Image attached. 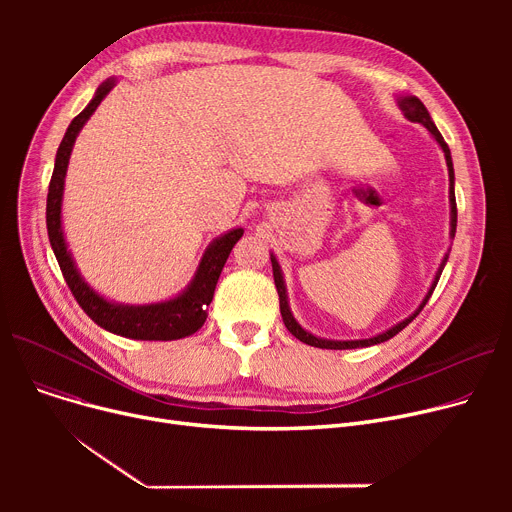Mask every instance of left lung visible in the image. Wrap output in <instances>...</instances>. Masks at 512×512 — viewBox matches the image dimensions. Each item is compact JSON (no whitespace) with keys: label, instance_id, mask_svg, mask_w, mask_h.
<instances>
[{"label":"left lung","instance_id":"obj_1","mask_svg":"<svg viewBox=\"0 0 512 512\" xmlns=\"http://www.w3.org/2000/svg\"><path fill=\"white\" fill-rule=\"evenodd\" d=\"M398 105H400L402 114H405L411 122H419V124H423L429 132H432V134H434V139H436V141L440 143V147L444 149V155H446V166H448V178H450V236L454 238V232H456V199H454V170H452L450 149H448L446 141L442 139L440 130H438V128H436V124L432 122V118H429V112L425 110V105H423L417 97H402V99L398 101ZM446 261H448V255L444 257V261H442V265H440V270H438V274H436V280H434L432 288H429V292L425 294V299H423V303L419 305V309H417L411 317H407L405 321H400V324H396L394 328H390L388 332L378 334V336H373V338H367V340H321V338H317V336H313V334L305 332V330L297 324V319L292 317V313H290V309H288L286 286H284V278H282V272H280V265H278L276 257L272 255L274 282H276V290H278V297H280V313H282V319H284V326L288 328V332H290L294 338H299L301 342H305V344H309V346H317V348H334V351H346V348H359V346L363 348V346H371V344L386 342V340H390L392 336H396L400 330H405V328L411 324V321L421 313V309L425 307V303L429 301V297H432V292H434V288H436V284H438V280H440V276H442V270H444Z\"/></svg>","mask_w":512,"mask_h":512}]
</instances>
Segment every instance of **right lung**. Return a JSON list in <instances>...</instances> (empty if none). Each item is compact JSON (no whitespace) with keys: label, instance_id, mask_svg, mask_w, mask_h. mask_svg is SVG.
Wrapping results in <instances>:
<instances>
[{"label":"right lung","instance_id":"right-lung-1","mask_svg":"<svg viewBox=\"0 0 512 512\" xmlns=\"http://www.w3.org/2000/svg\"><path fill=\"white\" fill-rule=\"evenodd\" d=\"M116 80L107 78L105 83L97 89L91 103L80 112L68 126L64 139L60 143L56 166H53L49 193H47V234L51 249L56 253V259L60 263V270L64 274V280L74 294L76 303L83 307V311L95 321L103 330L132 338V340H178L184 336L195 334L207 317V305L213 299L215 284L224 270V263L232 251V247L240 240L242 228L230 230L228 234L213 240L209 249L205 251L201 265L197 270L195 280L191 282L180 297L157 303V305H143V307H128V305H116L101 299L99 294L89 288L83 278L78 276L74 261L66 249V240L62 232V193H64V176L68 168V159L72 145L76 141L78 130L85 126V122L91 118V114L97 110L101 99L112 91Z\"/></svg>","mask_w":512,"mask_h":512}]
</instances>
